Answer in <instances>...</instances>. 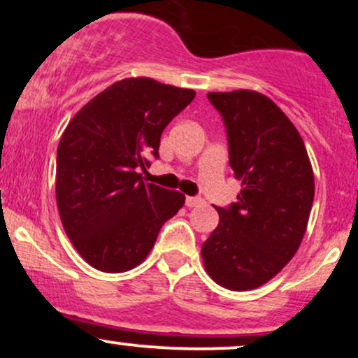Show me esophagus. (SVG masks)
I'll list each match as a JSON object with an SVG mask.
<instances>
[{"mask_svg":"<svg viewBox=\"0 0 358 358\" xmlns=\"http://www.w3.org/2000/svg\"><path fill=\"white\" fill-rule=\"evenodd\" d=\"M185 203H187V207H196V205L203 203V200L200 199V196H187V199H185Z\"/></svg>","mask_w":358,"mask_h":358,"instance_id":"obj_1","label":"esophagus"}]
</instances>
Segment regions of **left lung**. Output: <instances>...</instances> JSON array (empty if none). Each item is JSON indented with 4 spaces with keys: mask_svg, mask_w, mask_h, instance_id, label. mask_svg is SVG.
I'll list each match as a JSON object with an SVG mask.
<instances>
[{
    "mask_svg": "<svg viewBox=\"0 0 358 358\" xmlns=\"http://www.w3.org/2000/svg\"><path fill=\"white\" fill-rule=\"evenodd\" d=\"M242 182L237 202L217 207L219 225L202 245L207 273L234 291L254 289L294 256L306 232L315 180L305 143L281 109L254 90L208 92Z\"/></svg>",
    "mask_w": 358,
    "mask_h": 358,
    "instance_id": "1",
    "label": "left lung"
}]
</instances>
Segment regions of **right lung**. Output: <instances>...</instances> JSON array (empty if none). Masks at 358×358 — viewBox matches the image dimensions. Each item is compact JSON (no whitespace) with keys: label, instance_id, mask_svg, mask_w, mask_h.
<instances>
[{"label":"right lung","instance_id":"add662e5","mask_svg":"<svg viewBox=\"0 0 358 358\" xmlns=\"http://www.w3.org/2000/svg\"><path fill=\"white\" fill-rule=\"evenodd\" d=\"M195 97L139 77L116 82L69 122L57 150L62 225L92 268L122 273L145 261L159 229L183 207L180 192L145 183L163 129Z\"/></svg>","mask_w":358,"mask_h":358}]
</instances>
